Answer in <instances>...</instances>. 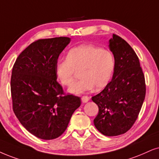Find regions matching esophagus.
I'll use <instances>...</instances> for the list:
<instances>
[{
  "instance_id": "esophagus-1",
  "label": "esophagus",
  "mask_w": 159,
  "mask_h": 159,
  "mask_svg": "<svg viewBox=\"0 0 159 159\" xmlns=\"http://www.w3.org/2000/svg\"><path fill=\"white\" fill-rule=\"evenodd\" d=\"M89 98L88 96H82L81 97V101H82V103H87V102L89 101Z\"/></svg>"
}]
</instances>
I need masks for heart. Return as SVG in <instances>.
<instances>
[{
  "label": "heart",
  "instance_id": "1",
  "mask_svg": "<svg viewBox=\"0 0 159 159\" xmlns=\"http://www.w3.org/2000/svg\"><path fill=\"white\" fill-rule=\"evenodd\" d=\"M115 69L114 55L108 50L85 44L70 50L67 59H59L55 64L56 78L63 86L73 83L77 71L81 79L68 89L70 93L79 94L94 87L103 89L111 81Z\"/></svg>",
  "mask_w": 159,
  "mask_h": 159
}]
</instances>
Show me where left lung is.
Masks as SVG:
<instances>
[{
    "label": "left lung",
    "instance_id": "left-lung-1",
    "mask_svg": "<svg viewBox=\"0 0 159 159\" xmlns=\"http://www.w3.org/2000/svg\"><path fill=\"white\" fill-rule=\"evenodd\" d=\"M108 47L115 59L111 81L92 98L99 108L95 128L103 135L125 134L137 119L145 98L144 76L139 60L127 42L113 34Z\"/></svg>",
    "mask_w": 159,
    "mask_h": 159
}]
</instances>
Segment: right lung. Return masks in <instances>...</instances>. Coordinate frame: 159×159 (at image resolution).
Segmentation results:
<instances>
[{"label":"right lung","mask_w":159,"mask_h":159,"mask_svg":"<svg viewBox=\"0 0 159 159\" xmlns=\"http://www.w3.org/2000/svg\"><path fill=\"white\" fill-rule=\"evenodd\" d=\"M70 41L62 37L37 40L20 54L13 66V111L22 125L42 139L61 136L81 106L79 97L64 94L55 74L56 62Z\"/></svg>","instance_id":"add662e5"}]
</instances>
